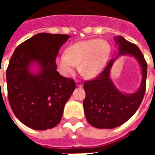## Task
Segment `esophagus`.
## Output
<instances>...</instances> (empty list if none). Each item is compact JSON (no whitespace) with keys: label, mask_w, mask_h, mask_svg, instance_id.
I'll use <instances>...</instances> for the list:
<instances>
[{"label":"esophagus","mask_w":155,"mask_h":155,"mask_svg":"<svg viewBox=\"0 0 155 155\" xmlns=\"http://www.w3.org/2000/svg\"><path fill=\"white\" fill-rule=\"evenodd\" d=\"M76 85H77L78 87L81 88L83 86V82L81 81H76Z\"/></svg>","instance_id":"1"}]
</instances>
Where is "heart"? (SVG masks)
Listing matches in <instances>:
<instances>
[{"instance_id":"1","label":"heart","mask_w":155,"mask_h":155,"mask_svg":"<svg viewBox=\"0 0 155 155\" xmlns=\"http://www.w3.org/2000/svg\"><path fill=\"white\" fill-rule=\"evenodd\" d=\"M110 54V45L104 40H88L72 45L66 53L58 55L55 59L59 71L64 76H72L80 71L84 76L93 78L103 71Z\"/></svg>"}]
</instances>
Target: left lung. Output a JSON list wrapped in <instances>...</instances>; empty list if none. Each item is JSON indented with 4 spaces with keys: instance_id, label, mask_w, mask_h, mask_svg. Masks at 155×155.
<instances>
[{
    "instance_id": "1",
    "label": "left lung",
    "mask_w": 155,
    "mask_h": 155,
    "mask_svg": "<svg viewBox=\"0 0 155 155\" xmlns=\"http://www.w3.org/2000/svg\"><path fill=\"white\" fill-rule=\"evenodd\" d=\"M120 51L118 55H132L139 61L142 70L140 89L134 94L121 93L110 76L114 59H112L99 76L85 81V98L83 101L86 120L90 124L99 129H114L133 116L143 101L146 89L147 63L136 45L122 36L115 37Z\"/></svg>"
}]
</instances>
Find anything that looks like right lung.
<instances>
[{"mask_svg": "<svg viewBox=\"0 0 155 155\" xmlns=\"http://www.w3.org/2000/svg\"><path fill=\"white\" fill-rule=\"evenodd\" d=\"M70 35L39 33L19 45L6 70L8 101L21 123L45 130L60 123L65 103L75 89L73 79L56 71L55 59ZM33 63L41 71L33 74Z\"/></svg>", "mask_w": 155, "mask_h": 155, "instance_id": "right-lung-1", "label": "right lung"}]
</instances>
